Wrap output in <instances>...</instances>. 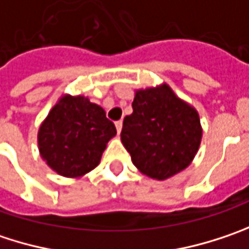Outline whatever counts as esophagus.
Masks as SVG:
<instances>
[{
  "label": "esophagus",
  "mask_w": 249,
  "mask_h": 249,
  "mask_svg": "<svg viewBox=\"0 0 249 249\" xmlns=\"http://www.w3.org/2000/svg\"><path fill=\"white\" fill-rule=\"evenodd\" d=\"M122 127H123V122H122V120H117V122H116V130H117V133L122 132Z\"/></svg>",
  "instance_id": "34e87169"
}]
</instances>
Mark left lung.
I'll list each match as a JSON object with an SVG mask.
<instances>
[{"label":"left lung","instance_id":"obj_1","mask_svg":"<svg viewBox=\"0 0 249 249\" xmlns=\"http://www.w3.org/2000/svg\"><path fill=\"white\" fill-rule=\"evenodd\" d=\"M133 113L124 117L120 139L143 174L166 180L193 161L201 142L197 110L167 85L136 92Z\"/></svg>","mask_w":249,"mask_h":249}]
</instances>
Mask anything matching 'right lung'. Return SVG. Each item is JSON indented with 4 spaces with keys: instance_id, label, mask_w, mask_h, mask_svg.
Wrapping results in <instances>:
<instances>
[{
    "instance_id": "right-lung-1",
    "label": "right lung",
    "mask_w": 249,
    "mask_h": 249,
    "mask_svg": "<svg viewBox=\"0 0 249 249\" xmlns=\"http://www.w3.org/2000/svg\"><path fill=\"white\" fill-rule=\"evenodd\" d=\"M116 127L105 110L83 96H63L39 127L38 146L46 164L63 177H82L100 161Z\"/></svg>"
}]
</instances>
